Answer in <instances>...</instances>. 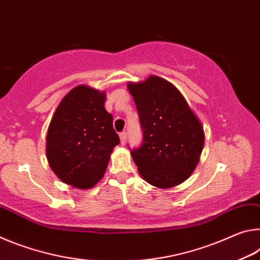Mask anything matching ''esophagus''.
Wrapping results in <instances>:
<instances>
[{"mask_svg":"<svg viewBox=\"0 0 260 260\" xmlns=\"http://www.w3.org/2000/svg\"><path fill=\"white\" fill-rule=\"evenodd\" d=\"M119 138H120V142H121V144H125V143H126V141H127V133H126L125 131H124V132H121V133L119 134Z\"/></svg>","mask_w":260,"mask_h":260,"instance_id":"esophagus-1","label":"esophagus"}]
</instances>
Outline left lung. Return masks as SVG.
I'll return each instance as SVG.
<instances>
[{
  "mask_svg": "<svg viewBox=\"0 0 260 260\" xmlns=\"http://www.w3.org/2000/svg\"><path fill=\"white\" fill-rule=\"evenodd\" d=\"M127 88L142 128V142L131 150L140 174L158 188L178 186L200 160L203 127L181 93L165 79L151 76Z\"/></svg>",
  "mask_w": 260,
  "mask_h": 260,
  "instance_id": "obj_1",
  "label": "left lung"
}]
</instances>
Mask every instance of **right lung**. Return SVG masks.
I'll list each match as a JSON object with an SVG mask.
<instances>
[{
	"mask_svg": "<svg viewBox=\"0 0 260 260\" xmlns=\"http://www.w3.org/2000/svg\"><path fill=\"white\" fill-rule=\"evenodd\" d=\"M105 94L78 86L61 100L47 134V157L61 181L88 189L103 177L112 149L120 142Z\"/></svg>",
	"mask_w": 260,
	"mask_h": 260,
	"instance_id": "add662e5",
	"label": "right lung"
}]
</instances>
